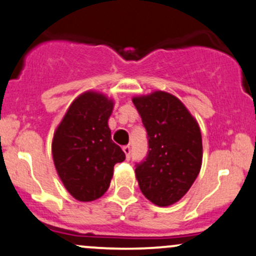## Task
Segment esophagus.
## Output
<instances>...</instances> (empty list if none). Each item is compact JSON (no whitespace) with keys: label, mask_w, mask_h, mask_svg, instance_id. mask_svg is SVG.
Wrapping results in <instances>:
<instances>
[{"label":"esophagus","mask_w":256,"mask_h":256,"mask_svg":"<svg viewBox=\"0 0 256 256\" xmlns=\"http://www.w3.org/2000/svg\"><path fill=\"white\" fill-rule=\"evenodd\" d=\"M123 151H124V154H126V158H130V146H129V145H126V146H123Z\"/></svg>","instance_id":"obj_1"}]
</instances>
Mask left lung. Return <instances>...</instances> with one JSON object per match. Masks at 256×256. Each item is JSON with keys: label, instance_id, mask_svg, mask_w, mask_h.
Listing matches in <instances>:
<instances>
[{"label": "left lung", "instance_id": "left-lung-1", "mask_svg": "<svg viewBox=\"0 0 256 256\" xmlns=\"http://www.w3.org/2000/svg\"><path fill=\"white\" fill-rule=\"evenodd\" d=\"M132 100L149 142L146 158L136 168L139 188L152 204L170 206L186 194L202 168L199 124L182 101L170 92L158 90Z\"/></svg>", "mask_w": 256, "mask_h": 256}]
</instances>
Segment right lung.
<instances>
[{
    "label": "right lung",
    "mask_w": 256,
    "mask_h": 256,
    "mask_svg": "<svg viewBox=\"0 0 256 256\" xmlns=\"http://www.w3.org/2000/svg\"><path fill=\"white\" fill-rule=\"evenodd\" d=\"M114 100L102 92H85L70 104L52 139L57 174L74 199L92 202L106 193L122 149L111 139L108 118Z\"/></svg>",
    "instance_id": "add662e5"
}]
</instances>
